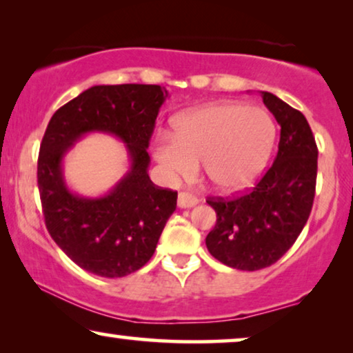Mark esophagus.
I'll return each mask as SVG.
<instances>
[{
  "instance_id": "1",
  "label": "esophagus",
  "mask_w": 353,
  "mask_h": 353,
  "mask_svg": "<svg viewBox=\"0 0 353 353\" xmlns=\"http://www.w3.org/2000/svg\"><path fill=\"white\" fill-rule=\"evenodd\" d=\"M197 197L190 194V192H180L178 194V207L181 209H190V207H194L197 204Z\"/></svg>"
}]
</instances>
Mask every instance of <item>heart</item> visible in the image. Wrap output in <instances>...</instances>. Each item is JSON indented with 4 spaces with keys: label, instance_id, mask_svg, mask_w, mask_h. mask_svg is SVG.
I'll return each mask as SVG.
<instances>
[{
    "label": "heart",
    "instance_id": "1",
    "mask_svg": "<svg viewBox=\"0 0 353 353\" xmlns=\"http://www.w3.org/2000/svg\"><path fill=\"white\" fill-rule=\"evenodd\" d=\"M276 128L260 108L215 103L178 115L172 138L157 137L152 154L168 178L190 176L204 163L207 180L231 192L257 180L272 154Z\"/></svg>",
    "mask_w": 353,
    "mask_h": 353
}]
</instances>
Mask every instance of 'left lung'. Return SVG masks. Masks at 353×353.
Returning a JSON list of instances; mask_svg holds the SVG:
<instances>
[{"label":"left lung","mask_w":353,"mask_h":353,"mask_svg":"<svg viewBox=\"0 0 353 353\" xmlns=\"http://www.w3.org/2000/svg\"><path fill=\"white\" fill-rule=\"evenodd\" d=\"M262 98L281 127L276 157L250 191L207 199L216 214L207 249L245 272L270 267L291 249L310 216L316 186L318 148L307 119L268 91Z\"/></svg>","instance_id":"obj_1"}]
</instances>
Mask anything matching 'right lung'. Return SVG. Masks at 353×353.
Here are the masks:
<instances>
[{"label":"right lung","mask_w":353,"mask_h":353,"mask_svg":"<svg viewBox=\"0 0 353 353\" xmlns=\"http://www.w3.org/2000/svg\"><path fill=\"white\" fill-rule=\"evenodd\" d=\"M168 91L159 85L91 86L52 115L38 156V190L48 233L67 257L103 278H122L152 257L176 191L151 181L149 148L159 109ZM103 131L128 144L132 167L105 196L68 191L61 159L86 132Z\"/></svg>","instance_id":"right-lung-1"}]
</instances>
